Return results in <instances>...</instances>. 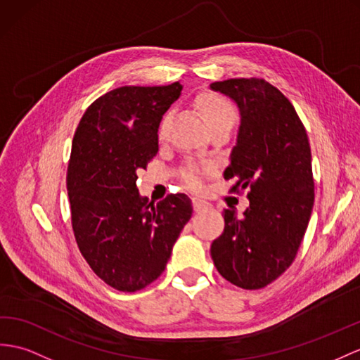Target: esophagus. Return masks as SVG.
Instances as JSON below:
<instances>
[{"instance_id":"esophagus-1","label":"esophagus","mask_w":360,"mask_h":360,"mask_svg":"<svg viewBox=\"0 0 360 360\" xmlns=\"http://www.w3.org/2000/svg\"><path fill=\"white\" fill-rule=\"evenodd\" d=\"M192 206H194V210H195V212H200V210H205V209H207L210 205L207 203L206 200H203V198L194 197V198H192Z\"/></svg>"}]
</instances>
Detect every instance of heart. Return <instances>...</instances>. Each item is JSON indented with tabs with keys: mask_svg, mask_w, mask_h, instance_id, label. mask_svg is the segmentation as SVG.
Masks as SVG:
<instances>
[{
	"mask_svg": "<svg viewBox=\"0 0 360 360\" xmlns=\"http://www.w3.org/2000/svg\"><path fill=\"white\" fill-rule=\"evenodd\" d=\"M195 107L203 116L209 131L215 128H227L232 129L236 124V110L231 101H227L224 96L217 94L212 91L201 93L195 98ZM166 127H168V116H165L160 120L159 125V139H163L166 136ZM206 168H191L185 174L186 185L192 189H197L201 185V177L206 174Z\"/></svg>",
	"mask_w": 360,
	"mask_h": 360,
	"instance_id": "obj_1",
	"label": "heart"
}]
</instances>
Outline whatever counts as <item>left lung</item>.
Wrapping results in <instances>:
<instances>
[{"label":"left lung","instance_id":"1","mask_svg":"<svg viewBox=\"0 0 360 360\" xmlns=\"http://www.w3.org/2000/svg\"><path fill=\"white\" fill-rule=\"evenodd\" d=\"M210 89L232 98L241 125L224 179L231 192L248 189L241 218L224 209V231L210 246L220 275L236 287L257 290L292 266L314 203L311 151L292 102L258 77L227 79Z\"/></svg>","mask_w":360,"mask_h":360}]
</instances>
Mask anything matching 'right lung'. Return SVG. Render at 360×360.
I'll return each mask as SVG.
<instances>
[{"instance_id": "obj_1", "label": "right lung", "mask_w": 360, "mask_h": 360, "mask_svg": "<svg viewBox=\"0 0 360 360\" xmlns=\"http://www.w3.org/2000/svg\"><path fill=\"white\" fill-rule=\"evenodd\" d=\"M181 89L180 82L120 86L96 99L76 128L67 168L75 238L94 274L119 292L142 290L162 275L192 215L186 194L154 205L136 186Z\"/></svg>"}]
</instances>
